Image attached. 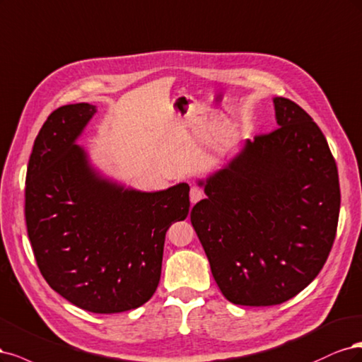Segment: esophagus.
<instances>
[{
  "mask_svg": "<svg viewBox=\"0 0 362 362\" xmlns=\"http://www.w3.org/2000/svg\"><path fill=\"white\" fill-rule=\"evenodd\" d=\"M204 197V192L200 189V188H191V192H189V200L192 204L198 203L202 200V198Z\"/></svg>",
  "mask_w": 362,
  "mask_h": 362,
  "instance_id": "obj_1",
  "label": "esophagus"
}]
</instances>
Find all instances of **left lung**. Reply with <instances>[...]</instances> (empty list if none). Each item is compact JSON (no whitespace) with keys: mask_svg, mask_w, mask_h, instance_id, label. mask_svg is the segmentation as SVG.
Returning <instances> with one entry per match:
<instances>
[{"mask_svg":"<svg viewBox=\"0 0 362 362\" xmlns=\"http://www.w3.org/2000/svg\"><path fill=\"white\" fill-rule=\"evenodd\" d=\"M274 132L245 139L197 180L206 198L191 223L236 305H278L304 290L328 259L340 214L337 164L319 126L290 99L274 98Z\"/></svg>","mask_w":362,"mask_h":362,"instance_id":"left-lung-1","label":"left lung"}]
</instances>
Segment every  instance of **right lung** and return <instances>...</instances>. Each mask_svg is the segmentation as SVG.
Wrapping results in <instances>:
<instances>
[{
    "label": "right lung",
    "instance_id": "obj_1",
    "mask_svg": "<svg viewBox=\"0 0 362 362\" xmlns=\"http://www.w3.org/2000/svg\"><path fill=\"white\" fill-rule=\"evenodd\" d=\"M96 112L87 102L64 105L43 123L28 160L25 221L51 288L112 314L153 296L165 233L189 212V185L146 192L103 174L76 143Z\"/></svg>",
    "mask_w": 362,
    "mask_h": 362
}]
</instances>
